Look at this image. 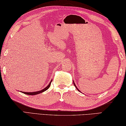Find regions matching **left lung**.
<instances>
[{
	"instance_id": "left-lung-1",
	"label": "left lung",
	"mask_w": 126,
	"mask_h": 126,
	"mask_svg": "<svg viewBox=\"0 0 126 126\" xmlns=\"http://www.w3.org/2000/svg\"><path fill=\"white\" fill-rule=\"evenodd\" d=\"M73 84H74V85H75V86L76 87V88H77V89L78 90V91H79V90H78V88H77L76 87V85H75V83H73Z\"/></svg>"
}]
</instances>
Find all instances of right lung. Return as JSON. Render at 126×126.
<instances>
[{
	"instance_id": "1",
	"label": "right lung",
	"mask_w": 126,
	"mask_h": 126,
	"mask_svg": "<svg viewBox=\"0 0 126 126\" xmlns=\"http://www.w3.org/2000/svg\"><path fill=\"white\" fill-rule=\"evenodd\" d=\"M51 82H52V80H51L50 82L49 83V85H48V86L46 87L44 89L41 90V91H38V92H30V93L29 92H22V93H24L25 94H27V95H36V94H38L39 93H41L47 91V90L50 87V84H51Z\"/></svg>"
}]
</instances>
